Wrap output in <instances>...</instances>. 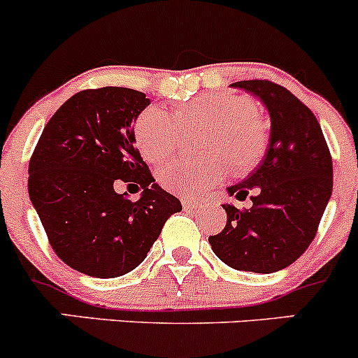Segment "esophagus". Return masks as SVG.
Here are the masks:
<instances>
[{"label": "esophagus", "instance_id": "1", "mask_svg": "<svg viewBox=\"0 0 358 358\" xmlns=\"http://www.w3.org/2000/svg\"><path fill=\"white\" fill-rule=\"evenodd\" d=\"M182 206H183V209H197L201 206V202L196 199H189V197H183Z\"/></svg>", "mask_w": 358, "mask_h": 358}]
</instances>
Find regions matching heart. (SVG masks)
I'll list each match as a JSON object with an SVG mask.
<instances>
[{
	"mask_svg": "<svg viewBox=\"0 0 358 358\" xmlns=\"http://www.w3.org/2000/svg\"><path fill=\"white\" fill-rule=\"evenodd\" d=\"M202 157L176 159L159 169L157 182L178 196H199L220 185L229 175V162L236 171H246L263 156L266 122L248 99L232 93H202L169 112L149 107L135 122V140L142 156L161 162L178 149L182 128L206 126Z\"/></svg>",
	"mask_w": 358,
	"mask_h": 358,
	"instance_id": "obj_1",
	"label": "heart"
}]
</instances>
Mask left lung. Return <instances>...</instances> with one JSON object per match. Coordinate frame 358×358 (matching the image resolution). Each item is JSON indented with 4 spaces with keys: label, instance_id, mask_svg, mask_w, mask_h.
Returning a JSON list of instances; mask_svg holds the SVG:
<instances>
[{
    "label": "left lung",
    "instance_id": "left-lung-1",
    "mask_svg": "<svg viewBox=\"0 0 358 358\" xmlns=\"http://www.w3.org/2000/svg\"><path fill=\"white\" fill-rule=\"evenodd\" d=\"M263 102L270 142L259 164L230 196L251 209L223 204L227 225L209 237L213 252L236 270L272 273L294 263L315 237L333 192V159L313 112L284 86L266 79L234 83Z\"/></svg>",
    "mask_w": 358,
    "mask_h": 358
}]
</instances>
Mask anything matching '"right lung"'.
<instances>
[{"instance_id": "right-lung-1", "label": "right lung", "mask_w": 358, "mask_h": 358, "mask_svg": "<svg viewBox=\"0 0 358 358\" xmlns=\"http://www.w3.org/2000/svg\"><path fill=\"white\" fill-rule=\"evenodd\" d=\"M145 93L83 90L43 129L29 162V197L50 246L71 268L99 279L124 275L145 259L166 220L182 211L157 185L135 147L133 122ZM121 182L144 189L138 201Z\"/></svg>"}]
</instances>
